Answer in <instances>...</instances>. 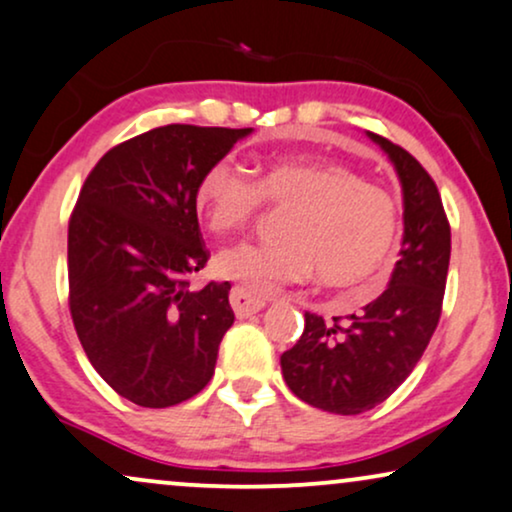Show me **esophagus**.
<instances>
[{"instance_id":"34e87169","label":"esophagus","mask_w":512,"mask_h":512,"mask_svg":"<svg viewBox=\"0 0 512 512\" xmlns=\"http://www.w3.org/2000/svg\"><path fill=\"white\" fill-rule=\"evenodd\" d=\"M264 304L267 302H264L262 297L252 295V293H248V290H243V288L231 290V307H234L238 319H248V316L257 314L260 309H264Z\"/></svg>"}]
</instances>
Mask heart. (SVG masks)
<instances>
[{
    "label": "heart",
    "mask_w": 512,
    "mask_h": 512,
    "mask_svg": "<svg viewBox=\"0 0 512 512\" xmlns=\"http://www.w3.org/2000/svg\"><path fill=\"white\" fill-rule=\"evenodd\" d=\"M264 200L283 212L281 241L243 243L217 255L215 271L250 293L307 281L352 288L368 281L397 238V203L383 186L321 158L283 155L264 163L252 181L231 160H217L196 186V208L212 234L248 226Z\"/></svg>",
    "instance_id": "obj_1"
}]
</instances>
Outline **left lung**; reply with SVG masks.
I'll return each instance as SVG.
<instances>
[{
    "label": "left lung",
    "instance_id": "obj_1",
    "mask_svg": "<svg viewBox=\"0 0 512 512\" xmlns=\"http://www.w3.org/2000/svg\"><path fill=\"white\" fill-rule=\"evenodd\" d=\"M390 158L404 193V236L390 286L347 321L304 312V331L281 371L297 399L357 416L409 378L435 333L451 257V229L435 181L404 148L366 132Z\"/></svg>",
    "mask_w": 512,
    "mask_h": 512
}]
</instances>
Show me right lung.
Segmentation results:
<instances>
[{
    "label": "right lung",
    "instance_id": "add662e5",
    "mask_svg": "<svg viewBox=\"0 0 512 512\" xmlns=\"http://www.w3.org/2000/svg\"><path fill=\"white\" fill-rule=\"evenodd\" d=\"M252 127L165 125L115 146L84 181L68 224L70 314L84 354L146 409L191 399L234 323L231 283L193 290L208 262L196 186Z\"/></svg>",
    "mask_w": 512,
    "mask_h": 512
}]
</instances>
